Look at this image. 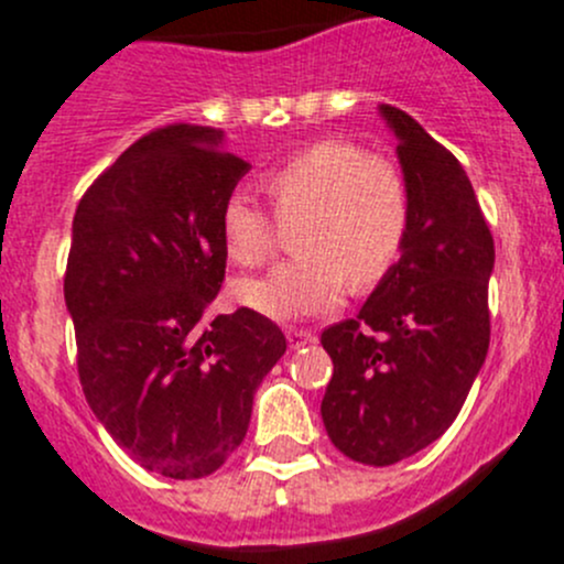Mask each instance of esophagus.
Instances as JSON below:
<instances>
[{"label":"esophagus","instance_id":"esophagus-1","mask_svg":"<svg viewBox=\"0 0 564 564\" xmlns=\"http://www.w3.org/2000/svg\"><path fill=\"white\" fill-rule=\"evenodd\" d=\"M286 340H289V346H292V349H300V346H305V344H314L316 340V335L311 333V329H286Z\"/></svg>","mask_w":564,"mask_h":564}]
</instances>
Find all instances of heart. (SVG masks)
I'll return each mask as SVG.
<instances>
[{"instance_id": "1", "label": "heart", "mask_w": 564, "mask_h": 564, "mask_svg": "<svg viewBox=\"0 0 564 564\" xmlns=\"http://www.w3.org/2000/svg\"><path fill=\"white\" fill-rule=\"evenodd\" d=\"M264 187L278 218H301L292 235L300 253L237 286L256 314L275 322L329 314L344 300L346 278L355 289H371L401 256L409 193L388 158L351 141H318L272 169ZM220 235L229 259L242 267L261 264L275 246L272 218L242 187L226 196Z\"/></svg>"}]
</instances>
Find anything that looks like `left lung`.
Masks as SVG:
<instances>
[{
    "label": "left lung",
    "instance_id": "left-lung-1",
    "mask_svg": "<svg viewBox=\"0 0 564 564\" xmlns=\"http://www.w3.org/2000/svg\"><path fill=\"white\" fill-rule=\"evenodd\" d=\"M409 193L401 259L360 314L322 333L333 379L327 436L344 456L390 466L440 440L486 362L494 237L464 166L423 124L379 106Z\"/></svg>",
    "mask_w": 564,
    "mask_h": 564
}]
</instances>
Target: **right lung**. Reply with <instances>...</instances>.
<instances>
[{
	"mask_svg": "<svg viewBox=\"0 0 564 564\" xmlns=\"http://www.w3.org/2000/svg\"><path fill=\"white\" fill-rule=\"evenodd\" d=\"M248 169L220 130L166 124L128 147L73 218L65 305L84 395L135 464L172 480L224 466L286 351L256 311L209 316L226 275L220 209Z\"/></svg>",
	"mask_w": 564,
	"mask_h": 564,
	"instance_id": "right-lung-1",
	"label": "right lung"
}]
</instances>
